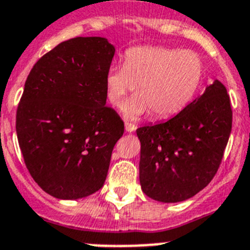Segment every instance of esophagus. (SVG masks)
Segmentation results:
<instances>
[{
	"mask_svg": "<svg viewBox=\"0 0 250 250\" xmlns=\"http://www.w3.org/2000/svg\"><path fill=\"white\" fill-rule=\"evenodd\" d=\"M136 125L135 124H131V123H126L125 124V130H126L127 132H134L135 130H136Z\"/></svg>",
	"mask_w": 250,
	"mask_h": 250,
	"instance_id": "esophagus-1",
	"label": "esophagus"
}]
</instances>
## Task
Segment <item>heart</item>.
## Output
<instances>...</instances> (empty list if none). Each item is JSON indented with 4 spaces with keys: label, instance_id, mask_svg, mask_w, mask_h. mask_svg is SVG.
I'll return each mask as SVG.
<instances>
[{
    "label": "heart",
    "instance_id": "b5f03b06",
    "mask_svg": "<svg viewBox=\"0 0 250 250\" xmlns=\"http://www.w3.org/2000/svg\"><path fill=\"white\" fill-rule=\"evenodd\" d=\"M202 73V61L192 50L130 48L124 56V65H113L107 70V98L114 106L121 107L137 85L136 97L125 106L127 118H137L147 111L156 120L171 118L193 99Z\"/></svg>",
    "mask_w": 250,
    "mask_h": 250
}]
</instances>
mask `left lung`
I'll return each instance as SVG.
<instances>
[{
    "label": "left lung",
    "instance_id": "8db88e82",
    "mask_svg": "<svg viewBox=\"0 0 250 250\" xmlns=\"http://www.w3.org/2000/svg\"><path fill=\"white\" fill-rule=\"evenodd\" d=\"M230 130V99L219 80L175 118L139 127L144 193L164 203L198 193L218 171Z\"/></svg>",
    "mask_w": 250,
    "mask_h": 250
}]
</instances>
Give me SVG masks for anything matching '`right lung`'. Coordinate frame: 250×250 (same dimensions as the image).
<instances>
[{"mask_svg": "<svg viewBox=\"0 0 250 250\" xmlns=\"http://www.w3.org/2000/svg\"><path fill=\"white\" fill-rule=\"evenodd\" d=\"M115 48L102 37L59 43L29 72L16 115L24 164L38 186L61 200L99 191L124 121L106 106Z\"/></svg>", "mask_w": 250, "mask_h": 250, "instance_id": "1", "label": "right lung"}]
</instances>
